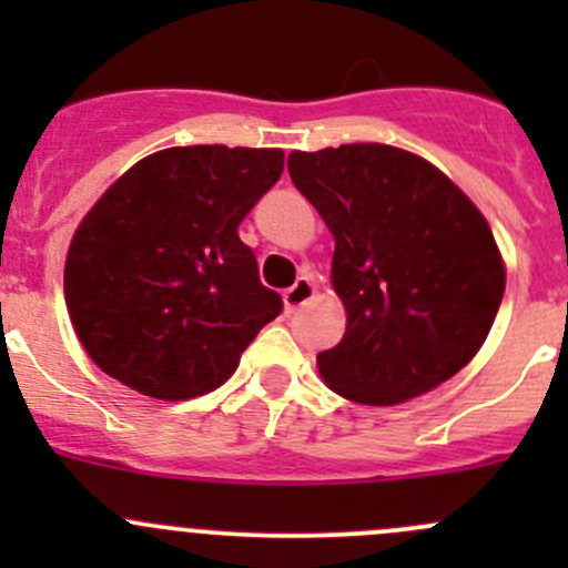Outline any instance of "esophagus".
Masks as SVG:
<instances>
[{
	"instance_id": "esophagus-1",
	"label": "esophagus",
	"mask_w": 568,
	"mask_h": 568,
	"mask_svg": "<svg viewBox=\"0 0 568 568\" xmlns=\"http://www.w3.org/2000/svg\"><path fill=\"white\" fill-rule=\"evenodd\" d=\"M316 296V283H313L311 277H300L294 285H291L288 291L283 294V305H285V313H294L296 307L307 305V302Z\"/></svg>"
}]
</instances>
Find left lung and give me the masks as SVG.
Returning <instances> with one entry per match:
<instances>
[{
  "label": "left lung",
  "instance_id": "1",
  "mask_svg": "<svg viewBox=\"0 0 568 568\" xmlns=\"http://www.w3.org/2000/svg\"><path fill=\"white\" fill-rule=\"evenodd\" d=\"M291 181L335 236L343 341L316 365L329 390L395 406L478 354L506 291V263L478 205L432 162L379 142L288 156Z\"/></svg>",
  "mask_w": 568,
  "mask_h": 568
}]
</instances>
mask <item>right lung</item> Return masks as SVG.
I'll return each instance as SVG.
<instances>
[{"label":"right lung","mask_w":568,"mask_h":568,"mask_svg":"<svg viewBox=\"0 0 568 568\" xmlns=\"http://www.w3.org/2000/svg\"><path fill=\"white\" fill-rule=\"evenodd\" d=\"M283 162L280 148H164L95 200L68 247L65 305L104 374L162 400L231 379L283 311L239 239Z\"/></svg>","instance_id":"1"}]
</instances>
